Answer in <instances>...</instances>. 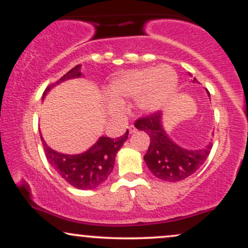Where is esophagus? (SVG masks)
Masks as SVG:
<instances>
[{
    "label": "esophagus",
    "mask_w": 248,
    "mask_h": 248,
    "mask_svg": "<svg viewBox=\"0 0 248 248\" xmlns=\"http://www.w3.org/2000/svg\"><path fill=\"white\" fill-rule=\"evenodd\" d=\"M128 129H129V133H135L136 132V128L133 126V124H130L129 127H128Z\"/></svg>",
    "instance_id": "esophagus-1"
}]
</instances>
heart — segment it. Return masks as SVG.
<instances>
[{
    "mask_svg": "<svg viewBox=\"0 0 248 248\" xmlns=\"http://www.w3.org/2000/svg\"><path fill=\"white\" fill-rule=\"evenodd\" d=\"M177 85V77L170 67L144 69L126 73L110 85L114 95L141 98L140 106L146 110H156L163 106Z\"/></svg>",
    "mask_w": 248,
    "mask_h": 248,
    "instance_id": "heart-1",
    "label": "heart"
}]
</instances>
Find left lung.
Here are the masks:
<instances>
[{"label":"left lung","instance_id":"obj_1","mask_svg":"<svg viewBox=\"0 0 248 248\" xmlns=\"http://www.w3.org/2000/svg\"><path fill=\"white\" fill-rule=\"evenodd\" d=\"M192 81L197 82V79L193 78ZM161 119L162 113L156 112L135 121V127L143 130L150 138L143 160L153 175L162 181H183L203 166L211 152L212 143L210 142L205 148L197 150L184 149L167 135Z\"/></svg>","mask_w":248,"mask_h":248}]
</instances>
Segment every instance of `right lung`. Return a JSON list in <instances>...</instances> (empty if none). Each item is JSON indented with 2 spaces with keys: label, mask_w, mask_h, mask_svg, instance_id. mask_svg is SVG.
Segmentation results:
<instances>
[{
  "label": "right lung",
  "mask_w": 248,
  "mask_h": 248,
  "mask_svg": "<svg viewBox=\"0 0 248 248\" xmlns=\"http://www.w3.org/2000/svg\"><path fill=\"white\" fill-rule=\"evenodd\" d=\"M79 77H81L80 65H77L66 75L62 76L58 81L49 85L43 93V99L55 85L67 79L79 78ZM41 139L45 156L51 167L58 172V175L77 189L91 190L104 183L112 172L115 163L116 153L128 139V130L126 134L118 139L101 136L87 152L78 154V155H66V154L56 152L45 143L42 135Z\"/></svg>",
  "instance_id": "1"
}]
</instances>
